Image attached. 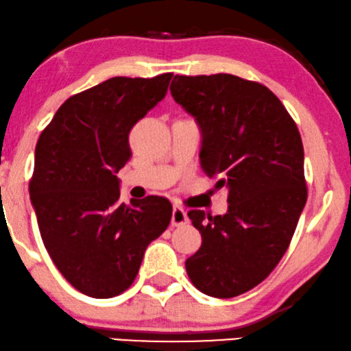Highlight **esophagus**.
<instances>
[{"instance_id": "1", "label": "esophagus", "mask_w": 351, "mask_h": 351, "mask_svg": "<svg viewBox=\"0 0 351 351\" xmlns=\"http://www.w3.org/2000/svg\"><path fill=\"white\" fill-rule=\"evenodd\" d=\"M188 221H189L188 214H186V210H184L183 207H180V206L173 207V212H171V225H175V227H180V225L188 223Z\"/></svg>"}]
</instances>
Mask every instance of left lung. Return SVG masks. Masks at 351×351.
<instances>
[{"mask_svg": "<svg viewBox=\"0 0 351 351\" xmlns=\"http://www.w3.org/2000/svg\"><path fill=\"white\" fill-rule=\"evenodd\" d=\"M170 90L201 128L204 171L228 189L225 215L188 212L202 245L186 272L202 293L233 298L265 280L293 238L308 199L300 131L272 90L233 74H176Z\"/></svg>", "mask_w": 351, "mask_h": 351, "instance_id": "1", "label": "left lung"}]
</instances>
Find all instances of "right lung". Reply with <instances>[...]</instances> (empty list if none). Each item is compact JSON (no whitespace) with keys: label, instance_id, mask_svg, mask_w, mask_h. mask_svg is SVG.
<instances>
[{"label":"right lung","instance_id":"obj_1","mask_svg":"<svg viewBox=\"0 0 351 351\" xmlns=\"http://www.w3.org/2000/svg\"><path fill=\"white\" fill-rule=\"evenodd\" d=\"M171 77L119 76L79 92L37 141L29 193L43 245L66 280L92 298L128 290L145 247L170 225L167 199L119 204L117 173L132 155V126L165 97Z\"/></svg>","mask_w":351,"mask_h":351}]
</instances>
